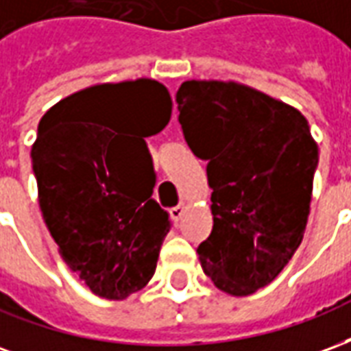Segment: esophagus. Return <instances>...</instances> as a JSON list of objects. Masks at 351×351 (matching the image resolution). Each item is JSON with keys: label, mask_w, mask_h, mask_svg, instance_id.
<instances>
[{"label": "esophagus", "mask_w": 351, "mask_h": 351, "mask_svg": "<svg viewBox=\"0 0 351 351\" xmlns=\"http://www.w3.org/2000/svg\"><path fill=\"white\" fill-rule=\"evenodd\" d=\"M184 208H186V206H184V203L173 206V208H171V218H173L175 221L180 220V218H182V214H184Z\"/></svg>", "instance_id": "1"}]
</instances>
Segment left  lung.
<instances>
[{"label":"left lung","instance_id":"obj_1","mask_svg":"<svg viewBox=\"0 0 351 351\" xmlns=\"http://www.w3.org/2000/svg\"><path fill=\"white\" fill-rule=\"evenodd\" d=\"M190 150L206 163L214 226L201 267L226 293L250 295L293 258L310 213L317 145L306 118L235 82L186 80L176 92Z\"/></svg>","mask_w":351,"mask_h":351}]
</instances>
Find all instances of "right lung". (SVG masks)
Listing matches in <instances>:
<instances>
[{"label":"right lung","instance_id":"obj_1","mask_svg":"<svg viewBox=\"0 0 351 351\" xmlns=\"http://www.w3.org/2000/svg\"><path fill=\"white\" fill-rule=\"evenodd\" d=\"M171 107L156 80L99 84L56 103L37 128L32 165L45 223L67 267L105 299L148 284L171 229L152 199L145 141L167 125ZM130 129L138 137L123 141Z\"/></svg>","mask_w":351,"mask_h":351}]
</instances>
